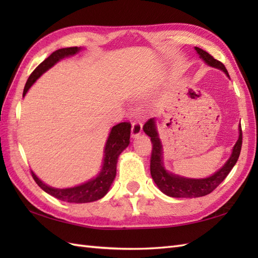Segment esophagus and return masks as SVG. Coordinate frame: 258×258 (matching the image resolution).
I'll list each match as a JSON object with an SVG mask.
<instances>
[{"label":"esophagus","instance_id":"1","mask_svg":"<svg viewBox=\"0 0 258 258\" xmlns=\"http://www.w3.org/2000/svg\"><path fill=\"white\" fill-rule=\"evenodd\" d=\"M142 130H143V126H142V123L139 122V120H135V122L132 123V138L136 139L139 138L142 133Z\"/></svg>","mask_w":258,"mask_h":258}]
</instances>
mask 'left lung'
<instances>
[{
	"instance_id": "left-lung-1",
	"label": "left lung",
	"mask_w": 258,
	"mask_h": 258,
	"mask_svg": "<svg viewBox=\"0 0 258 258\" xmlns=\"http://www.w3.org/2000/svg\"><path fill=\"white\" fill-rule=\"evenodd\" d=\"M194 48L203 62L208 65V67L223 71L229 79L227 70L224 67L223 63L217 61V59L214 58L204 50H202V48L196 46ZM143 131L146 135L150 136L153 144L151 157L152 178L162 193L169 197H175V199H180V197H183V199H193V197H201L212 193L225 179L229 172L232 171V168L238 160L240 149H242V127H240L239 124L237 142L233 146L231 156L228 157L225 164L218 171L213 173L211 176L203 178H190L169 172L166 169L165 165H164V150L162 141L160 139V134H158L155 117L147 120L144 125Z\"/></svg>"
}]
</instances>
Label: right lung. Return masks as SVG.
I'll return each mask as SVG.
<instances>
[{
    "label": "right lung",
    "mask_w": 258,
    "mask_h": 258,
    "mask_svg": "<svg viewBox=\"0 0 258 258\" xmlns=\"http://www.w3.org/2000/svg\"><path fill=\"white\" fill-rule=\"evenodd\" d=\"M81 51H83V48L75 46L59 48V50L53 52L50 56L33 71V73L30 75L25 84L23 96L26 95V93L29 92L31 86L35 83L37 79H40L43 74L52 69L56 63L62 61L63 58L74 56ZM130 123H119L113 126L109 131L105 146H104V156L101 171L98 172L95 177L86 180V182L80 185L72 186V187L56 188L45 184L42 179L36 176L34 172H32V176L43 190L59 201L75 203V204L98 201L103 199L108 193V190L111 189L115 176H116V164L118 156L130 145Z\"/></svg>",
    "instance_id": "1"
}]
</instances>
